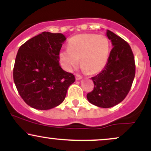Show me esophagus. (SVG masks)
<instances>
[{
    "label": "esophagus",
    "mask_w": 151,
    "mask_h": 151,
    "mask_svg": "<svg viewBox=\"0 0 151 151\" xmlns=\"http://www.w3.org/2000/svg\"><path fill=\"white\" fill-rule=\"evenodd\" d=\"M81 78H82V77H81V76L79 75V74H75L76 80H79V79H81Z\"/></svg>",
    "instance_id": "obj_1"
}]
</instances>
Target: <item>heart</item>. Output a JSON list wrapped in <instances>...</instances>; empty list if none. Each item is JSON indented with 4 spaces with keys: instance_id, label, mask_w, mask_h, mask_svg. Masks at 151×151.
<instances>
[{
    "instance_id": "1",
    "label": "heart",
    "mask_w": 151,
    "mask_h": 151,
    "mask_svg": "<svg viewBox=\"0 0 151 151\" xmlns=\"http://www.w3.org/2000/svg\"><path fill=\"white\" fill-rule=\"evenodd\" d=\"M109 51L110 44L105 35L84 33L71 38L68 49L60 52L59 57L66 70H72L79 60L83 70L89 74H95L105 67Z\"/></svg>"
}]
</instances>
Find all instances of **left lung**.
<instances>
[{"label":"left lung","instance_id":"8db88e82","mask_svg":"<svg viewBox=\"0 0 151 151\" xmlns=\"http://www.w3.org/2000/svg\"><path fill=\"white\" fill-rule=\"evenodd\" d=\"M106 35L114 47L104 69L91 78L93 91L86 94L90 103L101 108H110L122 101L136 74L134 56L129 43L109 30Z\"/></svg>","mask_w":151,"mask_h":151}]
</instances>
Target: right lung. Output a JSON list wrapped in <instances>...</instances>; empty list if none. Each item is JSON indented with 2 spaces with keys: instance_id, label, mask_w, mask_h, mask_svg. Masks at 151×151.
I'll list each match as a JSON object with an SVG mask.
<instances>
[{
  "instance_id": "add662e5",
  "label": "right lung",
  "mask_w": 151,
  "mask_h": 151,
  "mask_svg": "<svg viewBox=\"0 0 151 151\" xmlns=\"http://www.w3.org/2000/svg\"><path fill=\"white\" fill-rule=\"evenodd\" d=\"M66 38L61 33L43 32L19 48L13 80L24 101L32 108L47 110L65 100L73 74L65 72L59 62V54Z\"/></svg>"
}]
</instances>
